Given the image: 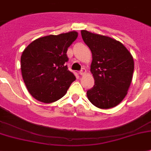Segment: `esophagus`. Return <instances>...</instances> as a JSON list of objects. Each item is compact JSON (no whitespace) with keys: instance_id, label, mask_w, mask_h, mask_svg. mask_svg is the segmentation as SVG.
I'll return each instance as SVG.
<instances>
[{"instance_id":"obj_1","label":"esophagus","mask_w":151,"mask_h":151,"mask_svg":"<svg viewBox=\"0 0 151 151\" xmlns=\"http://www.w3.org/2000/svg\"><path fill=\"white\" fill-rule=\"evenodd\" d=\"M79 73H80V75H85L86 73V70L85 68H82L80 70V72H79Z\"/></svg>"}]
</instances>
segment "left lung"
<instances>
[{
	"label": "left lung",
	"instance_id": "left-lung-1",
	"mask_svg": "<svg viewBox=\"0 0 151 151\" xmlns=\"http://www.w3.org/2000/svg\"><path fill=\"white\" fill-rule=\"evenodd\" d=\"M81 37L93 55V87L87 91L91 103L99 109L118 105L127 93L134 71L131 53L121 42L82 30Z\"/></svg>",
	"mask_w": 151,
	"mask_h": 151
}]
</instances>
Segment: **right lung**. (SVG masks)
I'll use <instances>...</instances> for the list:
<instances>
[{
	"mask_svg": "<svg viewBox=\"0 0 151 151\" xmlns=\"http://www.w3.org/2000/svg\"><path fill=\"white\" fill-rule=\"evenodd\" d=\"M78 37V32L39 38L23 51L20 58L22 77L34 98L52 103L63 97L76 80L68 70V47Z\"/></svg>",
	"mask_w": 151,
	"mask_h": 151,
	"instance_id": "obj_1",
	"label": "right lung"
}]
</instances>
